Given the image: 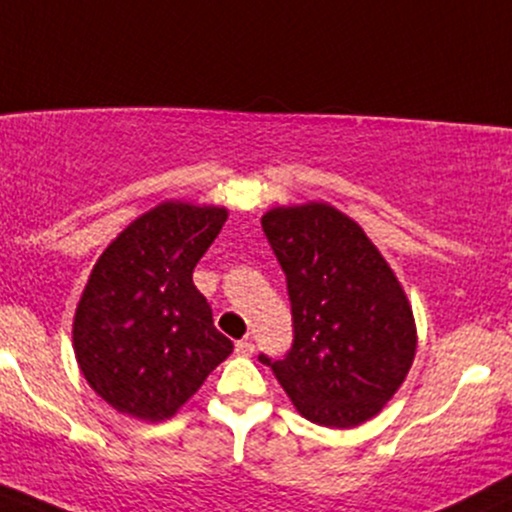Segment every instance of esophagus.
<instances>
[{
	"instance_id": "obj_1",
	"label": "esophagus",
	"mask_w": 512,
	"mask_h": 512,
	"mask_svg": "<svg viewBox=\"0 0 512 512\" xmlns=\"http://www.w3.org/2000/svg\"><path fill=\"white\" fill-rule=\"evenodd\" d=\"M235 351L239 353V356H251V353L256 351V346H254V342H251V339H242V342L235 344Z\"/></svg>"
}]
</instances>
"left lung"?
<instances>
[{
	"mask_svg": "<svg viewBox=\"0 0 512 512\" xmlns=\"http://www.w3.org/2000/svg\"><path fill=\"white\" fill-rule=\"evenodd\" d=\"M261 225L287 275L294 344L282 361H258L306 420L363 425L399 391L418 349L399 277L363 227L325 201L275 206Z\"/></svg>",
	"mask_w": 512,
	"mask_h": 512,
	"instance_id": "obj_1",
	"label": "left lung"
}]
</instances>
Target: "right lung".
Listing matches in <instances>:
<instances>
[{
	"label": "right lung",
	"mask_w": 512,
	"mask_h": 512,
	"mask_svg": "<svg viewBox=\"0 0 512 512\" xmlns=\"http://www.w3.org/2000/svg\"><path fill=\"white\" fill-rule=\"evenodd\" d=\"M227 220L225 206L161 201L94 263L73 315L87 384L118 413L173 418L232 353L192 270Z\"/></svg>",
	"instance_id": "add662e5"
}]
</instances>
